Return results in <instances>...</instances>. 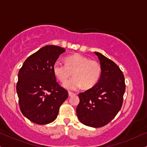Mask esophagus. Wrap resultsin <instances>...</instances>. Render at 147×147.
Instances as JSON below:
<instances>
[{
    "label": "esophagus",
    "instance_id": "34e87169",
    "mask_svg": "<svg viewBox=\"0 0 147 147\" xmlns=\"http://www.w3.org/2000/svg\"><path fill=\"white\" fill-rule=\"evenodd\" d=\"M76 94L75 93H72V92H69V97H71V96H74V95H75Z\"/></svg>",
    "mask_w": 147,
    "mask_h": 147
}]
</instances>
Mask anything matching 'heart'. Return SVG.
<instances>
[{"label":"heart","mask_w":147,"mask_h":147,"mask_svg":"<svg viewBox=\"0 0 147 147\" xmlns=\"http://www.w3.org/2000/svg\"><path fill=\"white\" fill-rule=\"evenodd\" d=\"M74 77L65 82L64 87L75 90L83 86L84 88L93 87L98 82L101 74V65L95 60L75 54L65 58V64L59 61L54 63L53 72L60 82H64L72 72Z\"/></svg>","instance_id":"heart-1"}]
</instances>
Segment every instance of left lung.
I'll return each instance as SVG.
<instances>
[{"label": "left lung", "mask_w": 147, "mask_h": 147, "mask_svg": "<svg viewBox=\"0 0 147 147\" xmlns=\"http://www.w3.org/2000/svg\"><path fill=\"white\" fill-rule=\"evenodd\" d=\"M95 53L101 65L100 79L91 88L79 93L76 113L85 125L101 127L109 123L121 110L125 84L119 66L101 53Z\"/></svg>", "instance_id": "left-lung-1"}]
</instances>
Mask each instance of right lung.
Returning a JSON list of instances; mask_svg holds the SVG:
<instances>
[{
	"instance_id": "1",
	"label": "right lung",
	"mask_w": 147,
	"mask_h": 147,
	"mask_svg": "<svg viewBox=\"0 0 147 147\" xmlns=\"http://www.w3.org/2000/svg\"><path fill=\"white\" fill-rule=\"evenodd\" d=\"M65 49L46 46L26 59L18 73L16 90L22 113L39 125L57 119L68 92L57 82L53 65Z\"/></svg>"
}]
</instances>
